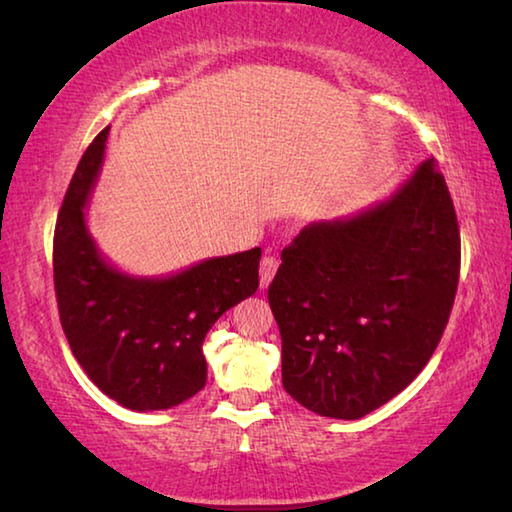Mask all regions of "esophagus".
<instances>
[{"mask_svg": "<svg viewBox=\"0 0 512 512\" xmlns=\"http://www.w3.org/2000/svg\"><path fill=\"white\" fill-rule=\"evenodd\" d=\"M277 266H280V262H277V257H273V255H266L262 259V264H259V282H262V289H266L268 284H271Z\"/></svg>", "mask_w": 512, "mask_h": 512, "instance_id": "obj_1", "label": "esophagus"}]
</instances>
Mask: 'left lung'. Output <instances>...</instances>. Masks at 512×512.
<instances>
[{
	"instance_id": "8db88e82",
	"label": "left lung",
	"mask_w": 512,
	"mask_h": 512,
	"mask_svg": "<svg viewBox=\"0 0 512 512\" xmlns=\"http://www.w3.org/2000/svg\"><path fill=\"white\" fill-rule=\"evenodd\" d=\"M458 273L456 212L433 160L384 201L307 225L268 287L284 391L339 420L393 400L436 350Z\"/></svg>"
}]
</instances>
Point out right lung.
<instances>
[{"label":"right lung","instance_id":"add662e5","mask_svg":"<svg viewBox=\"0 0 512 512\" xmlns=\"http://www.w3.org/2000/svg\"><path fill=\"white\" fill-rule=\"evenodd\" d=\"M108 128L76 167L54 232L60 323L88 377L131 411H164L205 386L203 341L230 307L259 287L262 248L210 257L183 271L140 277L119 271L88 228Z\"/></svg>","mask_w":512,"mask_h":512}]
</instances>
